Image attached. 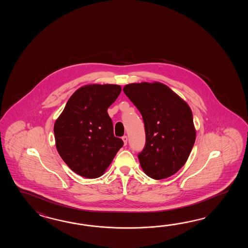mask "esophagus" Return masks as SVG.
I'll return each instance as SVG.
<instances>
[{"instance_id":"1","label":"esophagus","mask_w":248,"mask_h":248,"mask_svg":"<svg viewBox=\"0 0 248 248\" xmlns=\"http://www.w3.org/2000/svg\"><path fill=\"white\" fill-rule=\"evenodd\" d=\"M122 140L124 142V145H126V143H127V137L126 136H123L122 137Z\"/></svg>"}]
</instances>
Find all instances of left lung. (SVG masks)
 I'll list each match as a JSON object with an SVG mask.
<instances>
[{
	"mask_svg": "<svg viewBox=\"0 0 248 248\" xmlns=\"http://www.w3.org/2000/svg\"><path fill=\"white\" fill-rule=\"evenodd\" d=\"M123 91L141 112L144 123L146 141L138 153L142 170L155 180L175 174L188 159L195 142L190 107L159 82L126 85Z\"/></svg>",
	"mask_w": 248,
	"mask_h": 248,
	"instance_id": "8db88e82",
	"label": "left lung"
}]
</instances>
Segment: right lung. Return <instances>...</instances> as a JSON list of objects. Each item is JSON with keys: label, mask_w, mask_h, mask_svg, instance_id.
<instances>
[{"label": "right lung", "mask_w": 248, "mask_h": 248, "mask_svg": "<svg viewBox=\"0 0 248 248\" xmlns=\"http://www.w3.org/2000/svg\"><path fill=\"white\" fill-rule=\"evenodd\" d=\"M119 85H89L76 90L55 122L60 157L76 174L99 177L109 167L123 141L114 137L107 109L121 94Z\"/></svg>", "instance_id": "1"}]
</instances>
